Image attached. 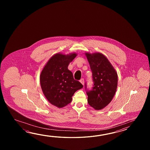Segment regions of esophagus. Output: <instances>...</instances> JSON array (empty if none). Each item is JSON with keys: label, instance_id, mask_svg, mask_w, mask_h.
<instances>
[{"label": "esophagus", "instance_id": "34e87169", "mask_svg": "<svg viewBox=\"0 0 150 150\" xmlns=\"http://www.w3.org/2000/svg\"><path fill=\"white\" fill-rule=\"evenodd\" d=\"M80 82L81 83V84H82L83 85H84V79H83V78L80 80Z\"/></svg>", "mask_w": 150, "mask_h": 150}]
</instances>
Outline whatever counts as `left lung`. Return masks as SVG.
<instances>
[{
	"instance_id": "8db88e82",
	"label": "left lung",
	"mask_w": 150,
	"mask_h": 150,
	"mask_svg": "<svg viewBox=\"0 0 150 150\" xmlns=\"http://www.w3.org/2000/svg\"><path fill=\"white\" fill-rule=\"evenodd\" d=\"M92 72L94 87L87 91L90 106L97 110L104 108L112 101L117 87V72L104 54L85 52Z\"/></svg>"
}]
</instances>
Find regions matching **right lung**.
<instances>
[{
  "instance_id": "obj_1",
  "label": "right lung",
  "mask_w": 150,
  "mask_h": 150,
  "mask_svg": "<svg viewBox=\"0 0 150 150\" xmlns=\"http://www.w3.org/2000/svg\"><path fill=\"white\" fill-rule=\"evenodd\" d=\"M77 56L76 52L65 54L58 52L43 68L40 76L42 92L51 105L62 108L69 104L72 96L83 85L74 79L68 66Z\"/></svg>"
}]
</instances>
